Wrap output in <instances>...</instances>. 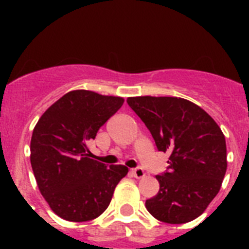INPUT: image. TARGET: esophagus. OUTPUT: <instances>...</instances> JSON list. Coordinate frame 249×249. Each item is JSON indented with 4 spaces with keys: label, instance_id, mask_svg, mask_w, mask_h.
Instances as JSON below:
<instances>
[{
    "label": "esophagus",
    "instance_id": "esophagus-1",
    "mask_svg": "<svg viewBox=\"0 0 249 249\" xmlns=\"http://www.w3.org/2000/svg\"><path fill=\"white\" fill-rule=\"evenodd\" d=\"M132 173H133V176H135L136 178H143L144 176H146L143 168H141V167H137V168L132 169Z\"/></svg>",
    "mask_w": 249,
    "mask_h": 249
}]
</instances>
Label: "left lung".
<instances>
[{"mask_svg": "<svg viewBox=\"0 0 249 249\" xmlns=\"http://www.w3.org/2000/svg\"><path fill=\"white\" fill-rule=\"evenodd\" d=\"M127 103L146 124L157 149L169 153L167 171L156 176L157 195L146 208L164 223L191 222L219 192L227 171L226 138L210 114L177 97H129Z\"/></svg>", "mask_w": 249, "mask_h": 249, "instance_id": "8db88e82", "label": "left lung"}]
</instances>
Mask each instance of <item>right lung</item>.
<instances>
[{
    "label": "right lung",
    "mask_w": 249,
    "mask_h": 249,
    "mask_svg": "<svg viewBox=\"0 0 249 249\" xmlns=\"http://www.w3.org/2000/svg\"><path fill=\"white\" fill-rule=\"evenodd\" d=\"M124 100L77 89L66 93L41 116L31 138V166L43 198L66 221L86 222L102 214L118 182L122 164L89 158V141Z\"/></svg>",
    "instance_id": "right-lung-1"
}]
</instances>
